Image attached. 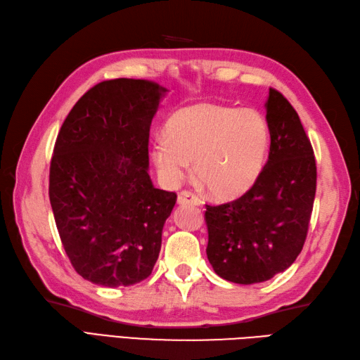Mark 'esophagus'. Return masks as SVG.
Here are the masks:
<instances>
[{
	"label": "esophagus",
	"instance_id": "esophagus-1",
	"mask_svg": "<svg viewBox=\"0 0 360 360\" xmlns=\"http://www.w3.org/2000/svg\"><path fill=\"white\" fill-rule=\"evenodd\" d=\"M178 204L186 205V204H193V205H202V199H200L196 193L190 190H182L178 195Z\"/></svg>",
	"mask_w": 360,
	"mask_h": 360
}]
</instances>
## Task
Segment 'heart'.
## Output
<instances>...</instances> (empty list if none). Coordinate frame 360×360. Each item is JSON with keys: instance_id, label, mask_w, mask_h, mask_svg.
I'll list each match as a JSON object with an SVG mask.
<instances>
[{"instance_id": "1", "label": "heart", "mask_w": 360, "mask_h": 360, "mask_svg": "<svg viewBox=\"0 0 360 360\" xmlns=\"http://www.w3.org/2000/svg\"><path fill=\"white\" fill-rule=\"evenodd\" d=\"M270 127L256 108L198 104L181 108L153 144V162L167 184L195 174L216 198H235L255 186L270 150Z\"/></svg>"}]
</instances>
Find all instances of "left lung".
Instances as JSON below:
<instances>
[{
	"label": "left lung",
	"instance_id": "8db88e82",
	"mask_svg": "<svg viewBox=\"0 0 360 360\" xmlns=\"http://www.w3.org/2000/svg\"><path fill=\"white\" fill-rule=\"evenodd\" d=\"M270 153L261 176L240 198L205 205L207 257L235 283H257L285 271L302 252L316 195V160L299 115L270 89L265 103Z\"/></svg>",
	"mask_w": 360,
	"mask_h": 360
}]
</instances>
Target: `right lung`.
Returning a JSON list of instances; mask_svg holds the SVG:
<instances>
[{
    "label": "right lung",
    "instance_id": "add662e5",
    "mask_svg": "<svg viewBox=\"0 0 360 360\" xmlns=\"http://www.w3.org/2000/svg\"><path fill=\"white\" fill-rule=\"evenodd\" d=\"M167 89L118 78L91 87L61 125L49 198L73 269L103 287L152 274L176 193L148 176V135Z\"/></svg>",
    "mask_w": 360,
    "mask_h": 360
}]
</instances>
